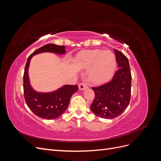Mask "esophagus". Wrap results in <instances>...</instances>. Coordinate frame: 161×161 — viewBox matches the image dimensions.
<instances>
[{
	"label": "esophagus",
	"mask_w": 161,
	"mask_h": 161,
	"mask_svg": "<svg viewBox=\"0 0 161 161\" xmlns=\"http://www.w3.org/2000/svg\"><path fill=\"white\" fill-rule=\"evenodd\" d=\"M79 88L80 90H85L88 88V86H87L85 83H80L79 85Z\"/></svg>",
	"instance_id": "1"
}]
</instances>
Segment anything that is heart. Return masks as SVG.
I'll use <instances>...</instances> for the list:
<instances>
[{"mask_svg":"<svg viewBox=\"0 0 161 161\" xmlns=\"http://www.w3.org/2000/svg\"><path fill=\"white\" fill-rule=\"evenodd\" d=\"M76 66L81 69L90 68L89 79L95 83L108 80L116 67L114 53L109 50H89L80 52L76 58Z\"/></svg>","mask_w":161,"mask_h":161,"instance_id":"obj_1","label":"heart"}]
</instances>
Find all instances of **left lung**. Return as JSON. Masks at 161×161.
I'll return each instance as SVG.
<instances>
[{
    "instance_id": "1",
    "label": "left lung",
    "mask_w": 161,
    "mask_h": 161,
    "mask_svg": "<svg viewBox=\"0 0 161 161\" xmlns=\"http://www.w3.org/2000/svg\"><path fill=\"white\" fill-rule=\"evenodd\" d=\"M119 69L111 81L103 85L92 87L95 93L91 109L97 116L113 119L127 108L131 97V75L128 58L122 52L114 49Z\"/></svg>"
}]
</instances>
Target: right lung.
Segmentation results:
<instances>
[{"mask_svg": "<svg viewBox=\"0 0 161 161\" xmlns=\"http://www.w3.org/2000/svg\"><path fill=\"white\" fill-rule=\"evenodd\" d=\"M65 46L48 43L39 48L29 56L23 75V91L25 102L33 113L46 119H54L66 110L72 95L79 89L78 85H64L58 89L50 92H40L34 90L30 85L28 70L31 58L43 52L56 54L66 53Z\"/></svg>", "mask_w": 161, "mask_h": 161, "instance_id": "add662e5", "label": "right lung"}]
</instances>
